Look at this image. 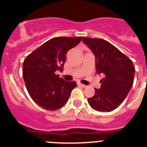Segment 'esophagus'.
<instances>
[{
    "label": "esophagus",
    "instance_id": "esophagus-1",
    "mask_svg": "<svg viewBox=\"0 0 147 147\" xmlns=\"http://www.w3.org/2000/svg\"><path fill=\"white\" fill-rule=\"evenodd\" d=\"M78 86H81V87H82V88H86V87H87V86H85V85H83V84L80 83V82H78Z\"/></svg>",
    "mask_w": 147,
    "mask_h": 147
}]
</instances>
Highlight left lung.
Here are the masks:
<instances>
[{
    "label": "left lung",
    "instance_id": "left-lung-1",
    "mask_svg": "<svg viewBox=\"0 0 147 147\" xmlns=\"http://www.w3.org/2000/svg\"><path fill=\"white\" fill-rule=\"evenodd\" d=\"M82 41L94 54L96 73L104 76L100 80V88H95L94 96L88 99V102L96 111H113L122 103L132 87L133 63L106 40L83 37Z\"/></svg>",
    "mask_w": 147,
    "mask_h": 147
}]
</instances>
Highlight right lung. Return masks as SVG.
<instances>
[{"mask_svg":"<svg viewBox=\"0 0 147 147\" xmlns=\"http://www.w3.org/2000/svg\"><path fill=\"white\" fill-rule=\"evenodd\" d=\"M82 37H55L38 47L25 59L23 78L32 100L46 110L55 111L67 103L76 82H67L56 71H63L67 51Z\"/></svg>","mask_w":147,"mask_h":147,"instance_id":"right-lung-1","label":"right lung"}]
</instances>
